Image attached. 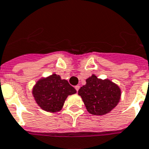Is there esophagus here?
<instances>
[{
    "instance_id": "1",
    "label": "esophagus",
    "mask_w": 149,
    "mask_h": 149,
    "mask_svg": "<svg viewBox=\"0 0 149 149\" xmlns=\"http://www.w3.org/2000/svg\"><path fill=\"white\" fill-rule=\"evenodd\" d=\"M75 89L77 90V91H79V85H77V86L75 87Z\"/></svg>"
}]
</instances>
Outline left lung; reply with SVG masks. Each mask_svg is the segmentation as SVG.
I'll return each instance as SVG.
<instances>
[{
  "instance_id": "8db88e82",
  "label": "left lung",
  "mask_w": 149,
  "mask_h": 149,
  "mask_svg": "<svg viewBox=\"0 0 149 149\" xmlns=\"http://www.w3.org/2000/svg\"><path fill=\"white\" fill-rule=\"evenodd\" d=\"M78 95L82 97L86 109L92 115H105L120 102L121 89L109 79L97 78L95 74L86 79V84L79 88Z\"/></svg>"
}]
</instances>
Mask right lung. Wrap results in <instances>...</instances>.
<instances>
[{
    "label": "right lung",
    "mask_w": 149,
    "mask_h": 149,
    "mask_svg": "<svg viewBox=\"0 0 149 149\" xmlns=\"http://www.w3.org/2000/svg\"><path fill=\"white\" fill-rule=\"evenodd\" d=\"M76 93L74 87L56 73L38 79L32 90L37 105L41 109L48 112H59L67 97Z\"/></svg>",
    "instance_id": "right-lung-1"
}]
</instances>
